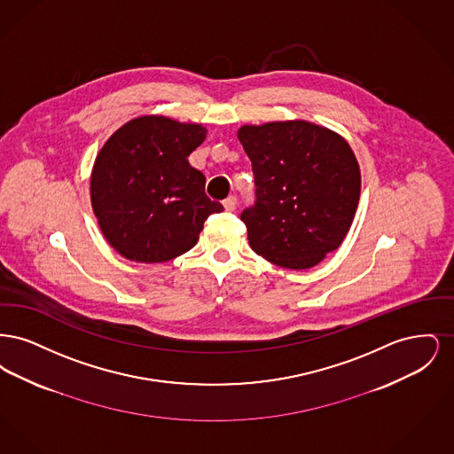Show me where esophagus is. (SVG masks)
<instances>
[{
	"label": "esophagus",
	"mask_w": 454,
	"mask_h": 454,
	"mask_svg": "<svg viewBox=\"0 0 454 454\" xmlns=\"http://www.w3.org/2000/svg\"><path fill=\"white\" fill-rule=\"evenodd\" d=\"M237 204L238 200L235 195H230L228 199H224V200H223V206H224V209H226L228 213H233V211L237 209Z\"/></svg>",
	"instance_id": "esophagus-1"
}]
</instances>
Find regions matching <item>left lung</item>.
Returning a JSON list of instances; mask_svg holds the SVG:
<instances>
[{"instance_id": "obj_1", "label": "left lung", "mask_w": 454, "mask_h": 454, "mask_svg": "<svg viewBox=\"0 0 454 454\" xmlns=\"http://www.w3.org/2000/svg\"><path fill=\"white\" fill-rule=\"evenodd\" d=\"M255 204L241 213L252 250L286 269H309L344 241L361 195L356 154L342 136L308 121L243 126Z\"/></svg>"}]
</instances>
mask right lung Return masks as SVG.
<instances>
[{
  "instance_id": "right-lung-1",
  "label": "right lung",
  "mask_w": 454,
  "mask_h": 454,
  "mask_svg": "<svg viewBox=\"0 0 454 454\" xmlns=\"http://www.w3.org/2000/svg\"><path fill=\"white\" fill-rule=\"evenodd\" d=\"M206 132L200 124L143 115L115 130L97 154L91 207L124 259H175L194 247L204 221L223 211L204 192L206 176L187 160Z\"/></svg>"
}]
</instances>
